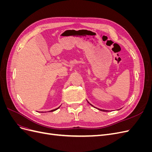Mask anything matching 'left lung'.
Returning <instances> with one entry per match:
<instances>
[{
    "label": "left lung",
    "mask_w": 152,
    "mask_h": 152,
    "mask_svg": "<svg viewBox=\"0 0 152 152\" xmlns=\"http://www.w3.org/2000/svg\"><path fill=\"white\" fill-rule=\"evenodd\" d=\"M88 103H89V102H88ZM89 104H90V103H89ZM91 104V105L92 106V107H94L93 105H92L91 104ZM94 108H95V107H94ZM98 110H100V111H103V112H107V111H108V110H102V109H99V108H98Z\"/></svg>",
    "instance_id": "obj_1"
}]
</instances>
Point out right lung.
Instances as JSON below:
<instances>
[{
  "instance_id": "obj_1",
  "label": "right lung",
  "mask_w": 152,
  "mask_h": 152,
  "mask_svg": "<svg viewBox=\"0 0 152 152\" xmlns=\"http://www.w3.org/2000/svg\"><path fill=\"white\" fill-rule=\"evenodd\" d=\"M59 107H58V108H56V109H54V110H50V112H54V111H55V110H58V108H59Z\"/></svg>"
}]
</instances>
